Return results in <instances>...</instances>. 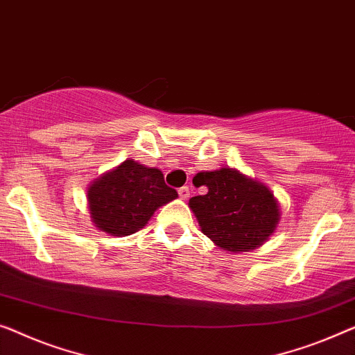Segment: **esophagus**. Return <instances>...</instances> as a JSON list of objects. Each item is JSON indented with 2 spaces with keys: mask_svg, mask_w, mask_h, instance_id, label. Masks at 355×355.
<instances>
[{
  "mask_svg": "<svg viewBox=\"0 0 355 355\" xmlns=\"http://www.w3.org/2000/svg\"><path fill=\"white\" fill-rule=\"evenodd\" d=\"M189 193H191V188H189V187H182L178 189V196L183 200H187L189 198Z\"/></svg>",
  "mask_w": 355,
  "mask_h": 355,
  "instance_id": "1",
  "label": "esophagus"
}]
</instances>
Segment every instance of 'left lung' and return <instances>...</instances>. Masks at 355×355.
I'll use <instances>...</instances> for the list:
<instances>
[{"instance_id":"8db88e82","label":"left lung","mask_w":355,"mask_h":355,"mask_svg":"<svg viewBox=\"0 0 355 355\" xmlns=\"http://www.w3.org/2000/svg\"><path fill=\"white\" fill-rule=\"evenodd\" d=\"M193 183L207 193L189 199V209L200 231L221 250H255L274 234L280 205L264 183L231 167L196 173Z\"/></svg>"}]
</instances>
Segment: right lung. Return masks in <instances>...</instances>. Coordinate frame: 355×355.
<instances>
[{
    "mask_svg": "<svg viewBox=\"0 0 355 355\" xmlns=\"http://www.w3.org/2000/svg\"><path fill=\"white\" fill-rule=\"evenodd\" d=\"M87 209L92 223L110 236L140 231L164 204L177 199L159 168L125 159L87 187Z\"/></svg>",
    "mask_w": 355,
    "mask_h": 355,
    "instance_id": "right-lung-1",
    "label": "right lung"
}]
</instances>
